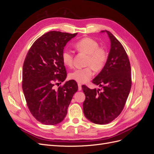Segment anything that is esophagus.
Segmentation results:
<instances>
[{
    "instance_id": "34e87169",
    "label": "esophagus",
    "mask_w": 154,
    "mask_h": 154,
    "mask_svg": "<svg viewBox=\"0 0 154 154\" xmlns=\"http://www.w3.org/2000/svg\"><path fill=\"white\" fill-rule=\"evenodd\" d=\"M78 90H79V91H82V84H81V83H78Z\"/></svg>"
}]
</instances>
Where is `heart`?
Here are the masks:
<instances>
[{"instance_id": "1", "label": "heart", "mask_w": 154, "mask_h": 154, "mask_svg": "<svg viewBox=\"0 0 154 154\" xmlns=\"http://www.w3.org/2000/svg\"><path fill=\"white\" fill-rule=\"evenodd\" d=\"M74 48L79 53L87 55L84 68L77 69L69 74V78L80 83L86 82L94 74V69L100 71L103 69L108 58L106 50L100 47L94 39L85 37L77 41ZM62 60L65 66L71 67L73 65V54L71 51L65 50L62 53Z\"/></svg>"}]
</instances>
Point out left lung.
<instances>
[{
	"mask_svg": "<svg viewBox=\"0 0 154 154\" xmlns=\"http://www.w3.org/2000/svg\"><path fill=\"white\" fill-rule=\"evenodd\" d=\"M110 49L103 69L92 83L99 85L98 90L82 85L85 95L83 103L87 119L98 125L112 122L122 112L132 86L131 67L128 55L120 42L108 31Z\"/></svg>",
	"mask_w": 154,
	"mask_h": 154,
	"instance_id": "1",
	"label": "left lung"
}]
</instances>
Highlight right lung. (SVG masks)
I'll return each instance as SVG.
<instances>
[{"label": "right lung", "mask_w": 154, "mask_h": 154, "mask_svg": "<svg viewBox=\"0 0 154 154\" xmlns=\"http://www.w3.org/2000/svg\"><path fill=\"white\" fill-rule=\"evenodd\" d=\"M76 35L56 31L46 32L35 42L26 55L22 90L30 112L42 124L54 125L62 122L78 89L74 80L66 82L57 91L53 87L54 82H63L66 78L61 56L66 44Z\"/></svg>", "instance_id": "add662e5"}]
</instances>
